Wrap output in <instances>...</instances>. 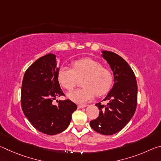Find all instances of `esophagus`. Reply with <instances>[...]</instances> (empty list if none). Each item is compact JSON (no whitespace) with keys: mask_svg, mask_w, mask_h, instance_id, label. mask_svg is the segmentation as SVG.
Returning a JSON list of instances; mask_svg holds the SVG:
<instances>
[{"mask_svg":"<svg viewBox=\"0 0 161 161\" xmlns=\"http://www.w3.org/2000/svg\"><path fill=\"white\" fill-rule=\"evenodd\" d=\"M78 108H84V107H86V104H78Z\"/></svg>","mask_w":161,"mask_h":161,"instance_id":"esophagus-1","label":"esophagus"}]
</instances>
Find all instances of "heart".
<instances>
[{
	"label": "heart",
	"mask_w": 161,
	"mask_h": 161,
	"mask_svg": "<svg viewBox=\"0 0 161 161\" xmlns=\"http://www.w3.org/2000/svg\"><path fill=\"white\" fill-rule=\"evenodd\" d=\"M72 69L62 67L58 71L59 84L68 91L72 90L77 84L79 79L84 77L81 83L83 88L68 94L69 99L77 103L91 101L95 97L102 96L110 90L113 75L107 67L99 62L90 58H81L72 63Z\"/></svg>",
	"instance_id": "b5f03b06"
}]
</instances>
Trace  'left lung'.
I'll return each instance as SVG.
<instances>
[{"mask_svg": "<svg viewBox=\"0 0 161 161\" xmlns=\"http://www.w3.org/2000/svg\"><path fill=\"white\" fill-rule=\"evenodd\" d=\"M102 53L114 72V84L103 99L109 102L96 103L99 114L90 121V126L95 131L109 136L121 130L131 119L137 106L138 86L134 72L121 57L113 52Z\"/></svg>", "mask_w": 161, "mask_h": 161, "instance_id": "left-lung-1", "label": "left lung"}]
</instances>
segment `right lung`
<instances>
[{
	"instance_id": "right-lung-1",
	"label": "right lung",
	"mask_w": 161,
	"mask_h": 161,
	"mask_svg": "<svg viewBox=\"0 0 161 161\" xmlns=\"http://www.w3.org/2000/svg\"><path fill=\"white\" fill-rule=\"evenodd\" d=\"M56 56L40 58L24 75L21 88V107L27 119L35 129L47 135L61 133L69 126L77 105L69 99L53 102L64 96L58 79Z\"/></svg>"
}]
</instances>
